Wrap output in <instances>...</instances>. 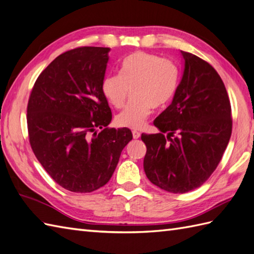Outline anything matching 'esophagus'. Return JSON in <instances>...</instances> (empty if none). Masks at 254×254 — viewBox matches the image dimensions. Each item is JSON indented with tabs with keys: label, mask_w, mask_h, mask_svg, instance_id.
Listing matches in <instances>:
<instances>
[{
	"label": "esophagus",
	"mask_w": 254,
	"mask_h": 254,
	"mask_svg": "<svg viewBox=\"0 0 254 254\" xmlns=\"http://www.w3.org/2000/svg\"><path fill=\"white\" fill-rule=\"evenodd\" d=\"M140 135H141V133H140L139 131H135V130L132 131V137H133V139H139Z\"/></svg>",
	"instance_id": "obj_1"
}]
</instances>
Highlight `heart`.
I'll return each instance as SVG.
<instances>
[{"instance_id": "obj_1", "label": "heart", "mask_w": 254, "mask_h": 254, "mask_svg": "<svg viewBox=\"0 0 254 254\" xmlns=\"http://www.w3.org/2000/svg\"><path fill=\"white\" fill-rule=\"evenodd\" d=\"M179 71L174 63L156 55L138 52L122 61L120 74L103 79L102 92L111 106L121 109L132 91L125 110L116 117L121 127L140 129L153 108L166 107L174 98Z\"/></svg>"}]
</instances>
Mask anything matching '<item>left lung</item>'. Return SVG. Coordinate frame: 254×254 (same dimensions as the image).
Segmentation results:
<instances>
[{
    "label": "left lung",
    "instance_id": "1",
    "mask_svg": "<svg viewBox=\"0 0 254 254\" xmlns=\"http://www.w3.org/2000/svg\"><path fill=\"white\" fill-rule=\"evenodd\" d=\"M181 55L180 84L170 106L154 121L160 132L141 135L146 145L147 179L175 194L193 190L208 180L232 134L231 103L223 80L205 60L187 52Z\"/></svg>",
    "mask_w": 254,
    "mask_h": 254
}]
</instances>
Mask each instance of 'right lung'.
<instances>
[{
  "label": "right lung",
  "instance_id": "obj_1",
  "mask_svg": "<svg viewBox=\"0 0 254 254\" xmlns=\"http://www.w3.org/2000/svg\"><path fill=\"white\" fill-rule=\"evenodd\" d=\"M110 51L86 46L61 54L40 74L28 102L33 153L55 182L74 193L106 185L132 139L128 128L108 127L112 112L102 83Z\"/></svg>",
  "mask_w": 254,
  "mask_h": 254
}]
</instances>
